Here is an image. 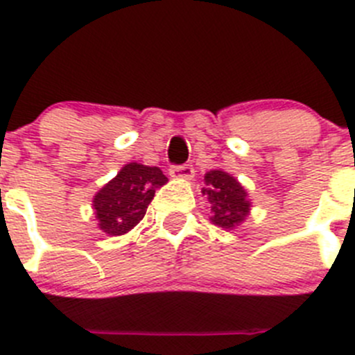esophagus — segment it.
Returning a JSON list of instances; mask_svg holds the SVG:
<instances>
[{
  "label": "esophagus",
  "instance_id": "obj_1",
  "mask_svg": "<svg viewBox=\"0 0 355 355\" xmlns=\"http://www.w3.org/2000/svg\"><path fill=\"white\" fill-rule=\"evenodd\" d=\"M168 174H171V178H174V180L190 181L195 175V171L191 165H174V167H171Z\"/></svg>",
  "mask_w": 355,
  "mask_h": 355
}]
</instances>
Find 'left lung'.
Segmentation results:
<instances>
[{"label": "left lung", "mask_w": 355, "mask_h": 355, "mask_svg": "<svg viewBox=\"0 0 355 355\" xmlns=\"http://www.w3.org/2000/svg\"><path fill=\"white\" fill-rule=\"evenodd\" d=\"M205 188L202 193L207 195L211 204L212 225L221 226L225 230H234L248 219L251 212V200L245 188L235 180L234 175L221 168L209 171L204 175Z\"/></svg>", "instance_id": "left-lung-1"}]
</instances>
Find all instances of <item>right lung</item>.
I'll return each instance as SVG.
<instances>
[{"mask_svg":"<svg viewBox=\"0 0 355 355\" xmlns=\"http://www.w3.org/2000/svg\"><path fill=\"white\" fill-rule=\"evenodd\" d=\"M164 172L150 165H123L113 180L107 181L92 200L97 226L106 235L116 237L132 230L144 218L155 191L167 183Z\"/></svg>","mask_w":355,"mask_h":355,"instance_id":"1","label":"right lung"}]
</instances>
